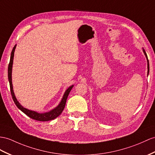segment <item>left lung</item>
I'll return each instance as SVG.
<instances>
[{
	"mask_svg": "<svg viewBox=\"0 0 155 155\" xmlns=\"http://www.w3.org/2000/svg\"><path fill=\"white\" fill-rule=\"evenodd\" d=\"M143 52H144L145 53V55L146 56V58H147V68H148V72H147V74H149V60H148V57H147V53H146V52H145V51L144 50V49H143Z\"/></svg>",
	"mask_w": 155,
	"mask_h": 155,
	"instance_id": "1",
	"label": "left lung"
}]
</instances>
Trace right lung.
I'll return each mask as SVG.
<instances>
[{"label":"right lung","mask_w":155,"mask_h":155,"mask_svg":"<svg viewBox=\"0 0 155 155\" xmlns=\"http://www.w3.org/2000/svg\"><path fill=\"white\" fill-rule=\"evenodd\" d=\"M16 45H15V46L13 48V49H12V52H11L10 60V62H9L8 68V77L9 83H10V92H11V95H12V99L14 102V103L16 104V107L19 109H20V110H21L22 112L24 113V114H25L28 116H29V118H31L33 120H38V121L45 122V121H48V120H52L55 119L56 118H57V117L60 114H61L64 109L68 96L70 91H71V89H72L74 85L70 86V87L66 91L64 95V96H63L61 102L60 103L58 106L57 107H56L55 108H54L53 110H52L50 112L43 113V114H39V113L37 112L29 110H28V109H26V108H24L20 103H18V101H17L16 97H15L14 93L13 91L12 84V68L14 51H15V48H16Z\"/></svg>","instance_id":"add662e5"}]
</instances>
